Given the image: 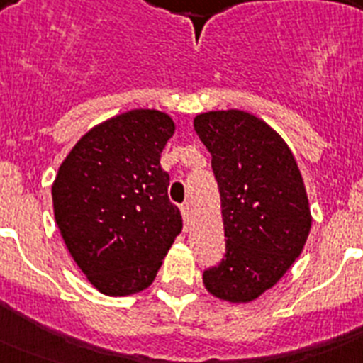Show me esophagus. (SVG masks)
Returning a JSON list of instances; mask_svg holds the SVG:
<instances>
[{"label": "esophagus", "mask_w": 363, "mask_h": 363, "mask_svg": "<svg viewBox=\"0 0 363 363\" xmlns=\"http://www.w3.org/2000/svg\"><path fill=\"white\" fill-rule=\"evenodd\" d=\"M182 216H184L185 230H189V227H191V209H189V205H184V207H182Z\"/></svg>", "instance_id": "obj_1"}]
</instances>
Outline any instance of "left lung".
<instances>
[{"label":"left lung","instance_id":"obj_1","mask_svg":"<svg viewBox=\"0 0 363 363\" xmlns=\"http://www.w3.org/2000/svg\"><path fill=\"white\" fill-rule=\"evenodd\" d=\"M213 160L225 255L203 272L205 289L233 303L252 301L294 264L311 230L306 185L277 130L243 111L194 118Z\"/></svg>","mask_w":363,"mask_h":363}]
</instances>
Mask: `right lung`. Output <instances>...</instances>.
I'll list each match as a JSON object with an SVG mask.
<instances>
[{"instance_id":"add662e5","label":"right lung","mask_w":363,"mask_h":363,"mask_svg":"<svg viewBox=\"0 0 363 363\" xmlns=\"http://www.w3.org/2000/svg\"><path fill=\"white\" fill-rule=\"evenodd\" d=\"M174 134L165 112L136 108L96 125L60 165L54 218L67 249L99 293L147 289L182 233L160 156Z\"/></svg>"}]
</instances>
